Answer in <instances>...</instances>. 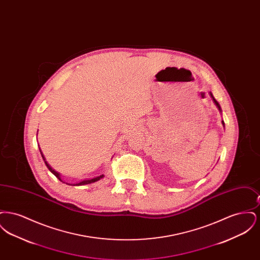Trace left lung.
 Returning a JSON list of instances; mask_svg holds the SVG:
<instances>
[{"label": "left lung", "mask_w": 260, "mask_h": 260, "mask_svg": "<svg viewBox=\"0 0 260 260\" xmlns=\"http://www.w3.org/2000/svg\"><path fill=\"white\" fill-rule=\"evenodd\" d=\"M210 96H211V98H212V99H213V102H214V103H215V105H216V106H217V108H218V109H219V111L221 112V108H220V105H219V103H218V102H217V101H216V100H215V99H214V98H213V95H212V94H211V92H210ZM222 124H223V125H224V123H223V121H222Z\"/></svg>", "instance_id": "obj_1"}]
</instances>
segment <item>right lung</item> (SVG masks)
<instances>
[{
	"label": "right lung",
	"mask_w": 260,
	"mask_h": 260,
	"mask_svg": "<svg viewBox=\"0 0 260 260\" xmlns=\"http://www.w3.org/2000/svg\"><path fill=\"white\" fill-rule=\"evenodd\" d=\"M40 152H41V155H42V157H43V160L45 161V164H46V166L48 167V169L50 170V173H53L60 181H62L61 176H60V173H57L56 171H54L51 167L50 166V164L48 162V161H46V158H45V156H44V154L42 153V151H41V149H40ZM104 177V175L103 174H101V175H99V176H96V177H93V178H91V179H85V180H82V181H80L79 183H76V184H73V185H86V184H90V183H93V182H95V181H99L100 180L101 178H103ZM63 182V181H62ZM70 185V184H69Z\"/></svg>",
	"instance_id": "right-lung-1"
}]
</instances>
